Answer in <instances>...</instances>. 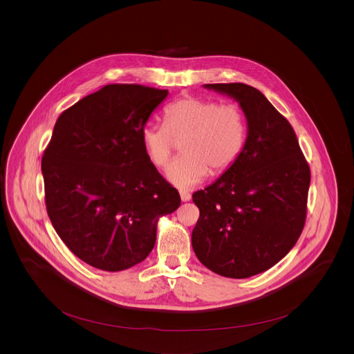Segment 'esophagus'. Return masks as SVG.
<instances>
[{
  "label": "esophagus",
  "instance_id": "esophagus-1",
  "mask_svg": "<svg viewBox=\"0 0 354 354\" xmlns=\"http://www.w3.org/2000/svg\"><path fill=\"white\" fill-rule=\"evenodd\" d=\"M179 194H180V198H182V201H189L190 198H192V194L187 192V190H180L179 192Z\"/></svg>",
  "mask_w": 354,
  "mask_h": 354
}]
</instances>
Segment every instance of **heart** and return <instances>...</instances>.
Wrapping results in <instances>:
<instances>
[{"label": "heart", "mask_w": 354, "mask_h": 354, "mask_svg": "<svg viewBox=\"0 0 354 354\" xmlns=\"http://www.w3.org/2000/svg\"><path fill=\"white\" fill-rule=\"evenodd\" d=\"M165 123H145L141 144L149 162L164 168L180 142L183 153L168 167L167 178L178 187H192L212 171L221 175L241 158L248 122L241 106L185 96L169 104Z\"/></svg>", "instance_id": "b5f03b06"}]
</instances>
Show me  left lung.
I'll return each mask as SVG.
<instances>
[{"label":"left lung","mask_w":354,"mask_h":354,"mask_svg":"<svg viewBox=\"0 0 354 354\" xmlns=\"http://www.w3.org/2000/svg\"><path fill=\"white\" fill-rule=\"evenodd\" d=\"M205 86L238 100L248 137L238 162L193 193L200 217L192 246L214 273L246 279L274 266L298 241L311 171L291 124L261 91L241 82Z\"/></svg>","instance_id":"left-lung-1"}]
</instances>
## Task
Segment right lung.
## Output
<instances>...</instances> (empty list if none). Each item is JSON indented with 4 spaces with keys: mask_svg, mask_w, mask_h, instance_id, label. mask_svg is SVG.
Segmentation results:
<instances>
[{
    "mask_svg": "<svg viewBox=\"0 0 354 354\" xmlns=\"http://www.w3.org/2000/svg\"><path fill=\"white\" fill-rule=\"evenodd\" d=\"M167 89L109 84L64 111L41 158L50 221L85 263L120 272L142 262L158 218L180 196L149 162L141 129Z\"/></svg>",
    "mask_w": 354,
    "mask_h": 354,
    "instance_id": "obj_1",
    "label": "right lung"
}]
</instances>
